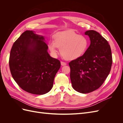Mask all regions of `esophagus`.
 Returning a JSON list of instances; mask_svg holds the SVG:
<instances>
[{
	"label": "esophagus",
	"mask_w": 123,
	"mask_h": 123,
	"mask_svg": "<svg viewBox=\"0 0 123 123\" xmlns=\"http://www.w3.org/2000/svg\"><path fill=\"white\" fill-rule=\"evenodd\" d=\"M67 65V63L64 62H61V65L62 66H65Z\"/></svg>",
	"instance_id": "esophagus-1"
}]
</instances>
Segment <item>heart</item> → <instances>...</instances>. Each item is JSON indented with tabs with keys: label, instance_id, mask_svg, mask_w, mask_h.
<instances>
[{
	"label": "heart",
	"instance_id": "obj_1",
	"mask_svg": "<svg viewBox=\"0 0 123 123\" xmlns=\"http://www.w3.org/2000/svg\"><path fill=\"white\" fill-rule=\"evenodd\" d=\"M88 46L89 40L86 36L72 31L56 33L54 40L49 41L48 44V49L53 55L57 54L59 48L63 57L69 61L82 56L87 50Z\"/></svg>",
	"mask_w": 123,
	"mask_h": 123
}]
</instances>
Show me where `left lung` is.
<instances>
[{
	"label": "left lung",
	"instance_id": "1",
	"mask_svg": "<svg viewBox=\"0 0 123 123\" xmlns=\"http://www.w3.org/2000/svg\"><path fill=\"white\" fill-rule=\"evenodd\" d=\"M90 39V45L80 58L69 63L73 88L81 93L98 89L110 72L112 57L107 40L94 30L85 32Z\"/></svg>",
	"mask_w": 123,
	"mask_h": 123
}]
</instances>
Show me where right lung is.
Segmentation results:
<instances>
[{
  "label": "right lung",
  "mask_w": 123,
  "mask_h": 123,
  "mask_svg": "<svg viewBox=\"0 0 123 123\" xmlns=\"http://www.w3.org/2000/svg\"><path fill=\"white\" fill-rule=\"evenodd\" d=\"M43 36L25 31L14 42L11 50L9 67L12 76L24 91L42 95L53 87L61 62L51 57Z\"/></svg>",
  "instance_id": "obj_1"
}]
</instances>
